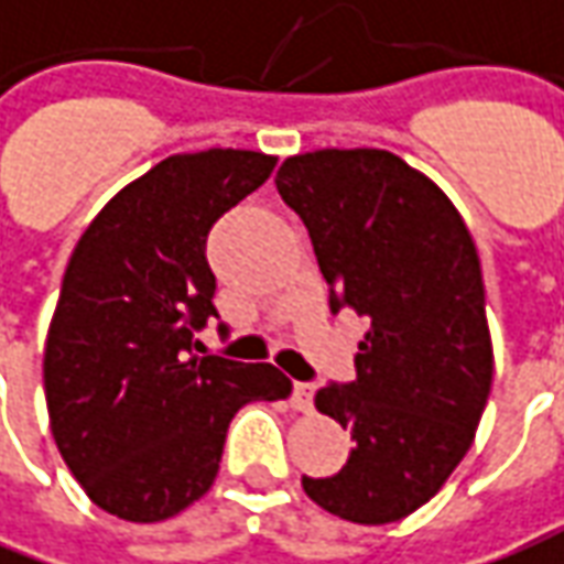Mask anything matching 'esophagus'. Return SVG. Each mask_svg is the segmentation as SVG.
Instances as JSON below:
<instances>
[{"label": "esophagus", "instance_id": "34e87169", "mask_svg": "<svg viewBox=\"0 0 564 564\" xmlns=\"http://www.w3.org/2000/svg\"><path fill=\"white\" fill-rule=\"evenodd\" d=\"M293 405L299 412H311V405H314V388L311 384H295L293 388Z\"/></svg>", "mask_w": 564, "mask_h": 564}]
</instances>
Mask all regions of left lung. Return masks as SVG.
Segmentation results:
<instances>
[{"instance_id": "8db88e82", "label": "left lung", "mask_w": 564, "mask_h": 564, "mask_svg": "<svg viewBox=\"0 0 564 564\" xmlns=\"http://www.w3.org/2000/svg\"><path fill=\"white\" fill-rule=\"evenodd\" d=\"M274 183L308 228L329 311L366 323L357 378L314 397L350 431L348 464L302 488L338 519L397 522L446 486L491 391L476 243L446 192L384 149L293 155Z\"/></svg>"}]
</instances>
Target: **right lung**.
Returning a JSON list of instances; mask_svg holds the SVG:
<instances>
[{
    "instance_id": "right-lung-1",
    "label": "right lung",
    "mask_w": 564,
    "mask_h": 564,
    "mask_svg": "<svg viewBox=\"0 0 564 564\" xmlns=\"http://www.w3.org/2000/svg\"><path fill=\"white\" fill-rule=\"evenodd\" d=\"M278 159L207 149L159 161L78 238L45 341L54 443L90 501L161 522L214 486L228 424L253 400H286L271 364L188 357L216 317L207 235Z\"/></svg>"
}]
</instances>
